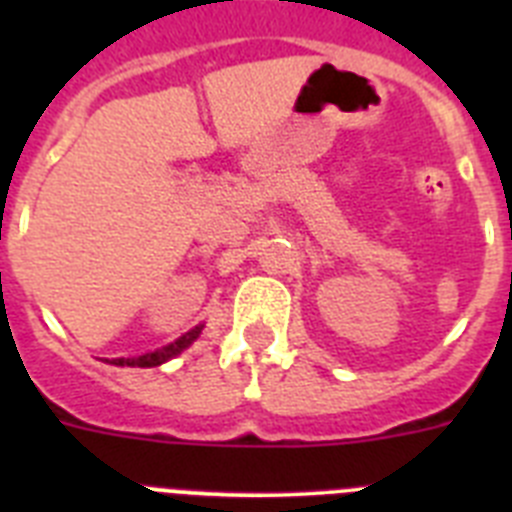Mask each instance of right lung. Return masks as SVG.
<instances>
[{
  "instance_id": "1",
  "label": "right lung",
  "mask_w": 512,
  "mask_h": 512,
  "mask_svg": "<svg viewBox=\"0 0 512 512\" xmlns=\"http://www.w3.org/2000/svg\"><path fill=\"white\" fill-rule=\"evenodd\" d=\"M200 333H202V325H197V328H192L189 333H184L179 341L169 343V346H164V348H158V351H153V354L135 356V359H112L110 364H115V366H158V364H164V361L174 359L176 354H182L184 348H187L194 338L200 336Z\"/></svg>"
}]
</instances>
